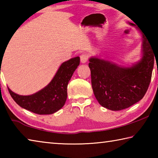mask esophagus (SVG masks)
<instances>
[{
  "label": "esophagus",
  "mask_w": 158,
  "mask_h": 158,
  "mask_svg": "<svg viewBox=\"0 0 158 158\" xmlns=\"http://www.w3.org/2000/svg\"><path fill=\"white\" fill-rule=\"evenodd\" d=\"M89 58V56L87 53H82V54L80 56V60H81V62L82 63H86L88 60Z\"/></svg>",
  "instance_id": "obj_1"
}]
</instances>
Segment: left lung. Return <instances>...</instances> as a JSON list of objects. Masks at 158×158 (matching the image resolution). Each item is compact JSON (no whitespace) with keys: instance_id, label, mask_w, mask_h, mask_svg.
I'll return each mask as SVG.
<instances>
[{"instance_id":"1","label":"left lung","mask_w":158,"mask_h":158,"mask_svg":"<svg viewBox=\"0 0 158 158\" xmlns=\"http://www.w3.org/2000/svg\"><path fill=\"white\" fill-rule=\"evenodd\" d=\"M155 58L151 44L143 34V57L131 68H121L97 58H90L92 88L100 105L119 111L141 100L151 83Z\"/></svg>"}]
</instances>
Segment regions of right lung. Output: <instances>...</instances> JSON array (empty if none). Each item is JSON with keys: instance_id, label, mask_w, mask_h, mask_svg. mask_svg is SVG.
Here are the masks:
<instances>
[{"instance_id": "1", "label": "right lung", "mask_w": 158, "mask_h": 158, "mask_svg": "<svg viewBox=\"0 0 158 158\" xmlns=\"http://www.w3.org/2000/svg\"><path fill=\"white\" fill-rule=\"evenodd\" d=\"M79 63V56L63 63L50 84L33 95H19L8 89L10 94L17 105L35 114L43 115L55 113L65 105L68 82Z\"/></svg>"}]
</instances>
